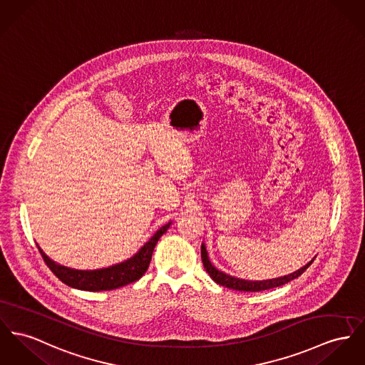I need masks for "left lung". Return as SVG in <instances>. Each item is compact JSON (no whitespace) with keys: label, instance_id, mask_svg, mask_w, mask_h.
Wrapping results in <instances>:
<instances>
[{"label":"left lung","instance_id":"left-lung-1","mask_svg":"<svg viewBox=\"0 0 365 365\" xmlns=\"http://www.w3.org/2000/svg\"><path fill=\"white\" fill-rule=\"evenodd\" d=\"M200 255H202V262H203V267L207 271V274L210 275V278L219 284L222 285L225 288H230V289H235V291L241 292H260L266 291V289H271V288H277V287H281V285H285L288 282H291L292 279L300 277L309 266L314 262V259L312 262H309L306 266H303L302 268H299L297 271L288 274V275H284V277H279V278H272V279H264V281H247V279H241V278H235V277H231L222 271H219L217 268L215 267L210 260H209V256H207V252H206V246L205 243H202L200 246Z\"/></svg>","mask_w":365,"mask_h":365}]
</instances>
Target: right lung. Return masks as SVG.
I'll return each mask as SVG.
<instances>
[{"mask_svg":"<svg viewBox=\"0 0 365 365\" xmlns=\"http://www.w3.org/2000/svg\"><path fill=\"white\" fill-rule=\"evenodd\" d=\"M170 222L159 228L153 237L144 243V246L128 260L110 266V267L101 268V269H74V268L61 266L52 262L48 256L41 250L37 245L46 264L49 269L66 285L81 289V291L99 292L112 291L124 287L127 284L138 281L149 267L153 249L159 238L169 230Z\"/></svg>","mask_w":365,"mask_h":365,"instance_id":"1","label":"right lung"}]
</instances>
